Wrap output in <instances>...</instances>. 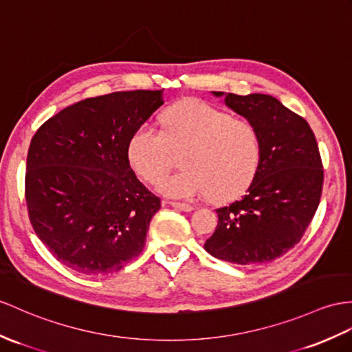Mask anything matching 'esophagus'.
Segmentation results:
<instances>
[{"label":"esophagus","instance_id":"34e87169","mask_svg":"<svg viewBox=\"0 0 352 352\" xmlns=\"http://www.w3.org/2000/svg\"><path fill=\"white\" fill-rule=\"evenodd\" d=\"M170 206H173V208L176 209H181L184 212H190L194 209L192 204H188V203H181V201H168Z\"/></svg>","mask_w":352,"mask_h":352}]
</instances>
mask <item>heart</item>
I'll return each mask as SVG.
<instances>
[{
    "mask_svg": "<svg viewBox=\"0 0 352 352\" xmlns=\"http://www.w3.org/2000/svg\"><path fill=\"white\" fill-rule=\"evenodd\" d=\"M164 130L144 122L133 131L126 158L143 181L155 184L173 167L171 151H182L181 173L166 177L160 191L194 199L230 200L246 191L258 173L263 155L256 125L200 100L171 106L162 115Z\"/></svg>",
    "mask_w": 352,
    "mask_h": 352,
    "instance_id": "b5f03b06",
    "label": "heart"
}]
</instances>
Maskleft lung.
I'll return each mask as SVG.
<instances>
[{
  "instance_id": "obj_1",
  "label": "left lung",
  "mask_w": 352,
  "mask_h": 352,
  "mask_svg": "<svg viewBox=\"0 0 352 352\" xmlns=\"http://www.w3.org/2000/svg\"><path fill=\"white\" fill-rule=\"evenodd\" d=\"M226 104L258 128L263 155L248 192L217 209L218 226L204 250L234 264L269 263L302 241L318 209L324 182L318 143L306 119L275 97L228 92Z\"/></svg>"
}]
</instances>
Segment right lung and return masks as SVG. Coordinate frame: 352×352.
Segmentation results:
<instances>
[{
	"label": "right lung",
	"instance_id": "right-lung-1",
	"mask_svg": "<svg viewBox=\"0 0 352 352\" xmlns=\"http://www.w3.org/2000/svg\"><path fill=\"white\" fill-rule=\"evenodd\" d=\"M162 102V89L111 92L63 109L34 134L25 173L28 217L67 267L111 275L143 251L161 200L137 179L126 144Z\"/></svg>",
	"mask_w": 352,
	"mask_h": 352
}]
</instances>
